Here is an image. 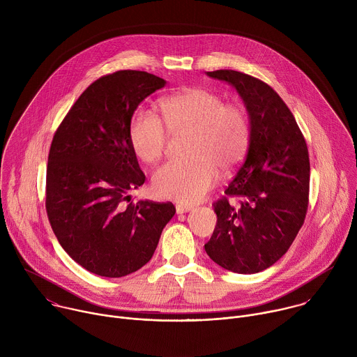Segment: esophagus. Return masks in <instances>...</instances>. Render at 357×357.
Listing matches in <instances>:
<instances>
[{
	"instance_id": "esophagus-1",
	"label": "esophagus",
	"mask_w": 357,
	"mask_h": 357,
	"mask_svg": "<svg viewBox=\"0 0 357 357\" xmlns=\"http://www.w3.org/2000/svg\"><path fill=\"white\" fill-rule=\"evenodd\" d=\"M193 208L189 206V205H182V203H178L176 205V213L178 215H182V213H186V212H190Z\"/></svg>"
}]
</instances>
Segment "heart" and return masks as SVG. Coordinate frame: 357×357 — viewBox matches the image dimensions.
<instances>
[{"mask_svg":"<svg viewBox=\"0 0 357 357\" xmlns=\"http://www.w3.org/2000/svg\"><path fill=\"white\" fill-rule=\"evenodd\" d=\"M162 119L138 109L130 121L128 137L134 154L146 164L157 162L168 131H190L188 160H174L152 175V188L165 199L193 203L205 196L222 172L234 169L245 157L251 138L245 110L226 105L225 98L205 87H190L161 100Z\"/></svg>","mask_w":357,"mask_h":357,"instance_id":"1","label":"heart"}]
</instances>
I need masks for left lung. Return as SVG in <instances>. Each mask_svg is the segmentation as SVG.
<instances>
[{
	"label": "left lung",
	"mask_w": 357,
	"mask_h": 357,
	"mask_svg": "<svg viewBox=\"0 0 357 357\" xmlns=\"http://www.w3.org/2000/svg\"><path fill=\"white\" fill-rule=\"evenodd\" d=\"M206 75L237 90L251 138L244 164L213 203L218 223L205 250L229 271L260 273L284 256L303 225L311 169L307 142L284 100L267 83L226 69Z\"/></svg>",
	"instance_id": "obj_1"
}]
</instances>
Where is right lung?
Masks as SVG:
<instances>
[{
  "mask_svg": "<svg viewBox=\"0 0 357 357\" xmlns=\"http://www.w3.org/2000/svg\"><path fill=\"white\" fill-rule=\"evenodd\" d=\"M165 83L139 70L97 79L76 100L50 144L49 223L63 250L93 274L119 278L139 270L175 215L169 202H130L128 195L145 182L130 144V121L141 101Z\"/></svg>",
  "mask_w": 357,
  "mask_h": 357,
  "instance_id": "1",
  "label": "right lung"
}]
</instances>
